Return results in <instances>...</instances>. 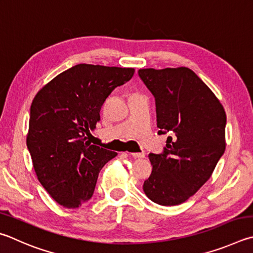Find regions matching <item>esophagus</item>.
Wrapping results in <instances>:
<instances>
[{
    "mask_svg": "<svg viewBox=\"0 0 253 253\" xmlns=\"http://www.w3.org/2000/svg\"><path fill=\"white\" fill-rule=\"evenodd\" d=\"M129 155H131L134 158H144L145 157L144 153H132V154H129Z\"/></svg>",
    "mask_w": 253,
    "mask_h": 253,
    "instance_id": "1",
    "label": "esophagus"
}]
</instances>
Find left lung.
I'll return each mask as SVG.
<instances>
[{
	"instance_id": "obj_1",
	"label": "left lung",
	"mask_w": 253,
	"mask_h": 253,
	"mask_svg": "<svg viewBox=\"0 0 253 253\" xmlns=\"http://www.w3.org/2000/svg\"><path fill=\"white\" fill-rule=\"evenodd\" d=\"M138 75L155 97L158 134L171 135L162 154H149L153 171L142 188L156 204L180 205L211 177L224 153L226 113L189 68H146Z\"/></svg>"
}]
</instances>
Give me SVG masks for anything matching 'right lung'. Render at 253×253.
Returning <instances> with one entry per match:
<instances>
[{
    "label": "right lung",
    "mask_w": 253,
    "mask_h": 253,
    "mask_svg": "<svg viewBox=\"0 0 253 253\" xmlns=\"http://www.w3.org/2000/svg\"><path fill=\"white\" fill-rule=\"evenodd\" d=\"M134 68L79 64L41 89L31 105L26 145L40 182L65 208H79L94 194L98 173L116 153L91 145L87 136L100 108Z\"/></svg>",
    "instance_id": "obj_1"
}]
</instances>
